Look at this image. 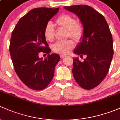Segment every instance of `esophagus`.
Returning a JSON list of instances; mask_svg holds the SVG:
<instances>
[{"mask_svg": "<svg viewBox=\"0 0 120 120\" xmlns=\"http://www.w3.org/2000/svg\"><path fill=\"white\" fill-rule=\"evenodd\" d=\"M65 56H66V55H62V54H60V57L61 58H63L65 57Z\"/></svg>", "mask_w": 120, "mask_h": 120, "instance_id": "1", "label": "esophagus"}]
</instances>
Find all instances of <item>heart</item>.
<instances>
[{"instance_id": "1", "label": "heart", "mask_w": 120, "mask_h": 120, "mask_svg": "<svg viewBox=\"0 0 120 120\" xmlns=\"http://www.w3.org/2000/svg\"><path fill=\"white\" fill-rule=\"evenodd\" d=\"M56 23L60 28L68 30V37L72 38L76 41L80 40L83 34V29L73 16L65 14L60 16L56 19ZM44 36L46 40L52 41L54 39V28L51 22L45 25L44 29ZM73 41L71 40L65 41H57L52 47L53 51L61 54H66L74 47Z\"/></svg>"}]
</instances>
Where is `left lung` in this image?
I'll return each instance as SVG.
<instances>
[{"label": "left lung", "instance_id": "obj_1", "mask_svg": "<svg viewBox=\"0 0 120 120\" xmlns=\"http://www.w3.org/2000/svg\"><path fill=\"white\" fill-rule=\"evenodd\" d=\"M64 8L77 15L84 27L82 41L74 53L87 57L82 62L73 58V75L80 87L91 90L103 81L109 70L114 53L112 34L103 15L92 7L75 5Z\"/></svg>", "mask_w": 120, "mask_h": 120}]
</instances>
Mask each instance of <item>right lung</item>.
Returning <instances> with one entry per match:
<instances>
[{
    "instance_id": "1",
    "label": "right lung",
    "mask_w": 120,
    "mask_h": 120,
    "mask_svg": "<svg viewBox=\"0 0 120 120\" xmlns=\"http://www.w3.org/2000/svg\"><path fill=\"white\" fill-rule=\"evenodd\" d=\"M58 11L59 8H33L20 18L12 32L9 50L14 70L22 82L33 90L47 87L60 60L58 54H49L51 50L43 33L45 25ZM40 52L48 54L44 60L38 57Z\"/></svg>"
}]
</instances>
